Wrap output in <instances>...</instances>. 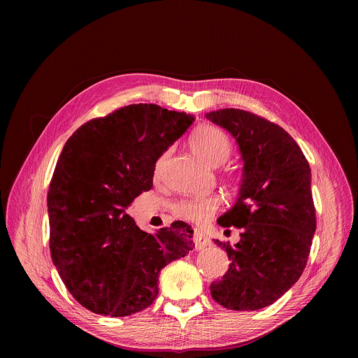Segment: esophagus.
Returning a JSON list of instances; mask_svg holds the SVG:
<instances>
[{
    "instance_id": "1",
    "label": "esophagus",
    "mask_w": 358,
    "mask_h": 358,
    "mask_svg": "<svg viewBox=\"0 0 358 358\" xmlns=\"http://www.w3.org/2000/svg\"><path fill=\"white\" fill-rule=\"evenodd\" d=\"M194 243H195V249H196V250H201V249H203V248H207V246L211 243V241H210L207 236H203L201 232H195V235H194Z\"/></svg>"
}]
</instances>
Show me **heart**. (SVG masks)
Returning <instances> with one entry per match:
<instances>
[{
  "label": "heart",
  "instance_id": "obj_1",
  "mask_svg": "<svg viewBox=\"0 0 358 358\" xmlns=\"http://www.w3.org/2000/svg\"><path fill=\"white\" fill-rule=\"evenodd\" d=\"M191 150L194 155L206 164L211 167H218L224 164L231 156V141L228 136L214 126H202L199 127L189 140ZM164 157L159 160L156 166V176L162 173ZM221 198L215 194L208 195H196L178 199L173 211L177 218L192 224L207 222L213 214L220 208Z\"/></svg>",
  "mask_w": 358,
  "mask_h": 358
}]
</instances>
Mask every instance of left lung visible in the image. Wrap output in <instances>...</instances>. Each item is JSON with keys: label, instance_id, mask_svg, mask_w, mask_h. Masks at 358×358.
I'll list each match as a JSON object with an SVG mask.
<instances>
[{"label": "left lung", "instance_id": "obj_1", "mask_svg": "<svg viewBox=\"0 0 358 358\" xmlns=\"http://www.w3.org/2000/svg\"><path fill=\"white\" fill-rule=\"evenodd\" d=\"M236 140L243 162L234 207L217 222L235 227L231 246L215 241L231 261L213 299L231 310H259L283 296L301 276L316 231L312 173L297 143L280 126L246 110L206 115Z\"/></svg>", "mask_w": 358, "mask_h": 358}]
</instances>
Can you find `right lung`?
<instances>
[{
    "label": "right lung",
    "mask_w": 358,
    "mask_h": 358,
    "mask_svg": "<svg viewBox=\"0 0 358 358\" xmlns=\"http://www.w3.org/2000/svg\"><path fill=\"white\" fill-rule=\"evenodd\" d=\"M194 117L129 105L80 126L66 141L48 191L50 257L71 294L112 317L141 312L160 271L192 250L191 225L141 231L126 208L152 187L156 162Z\"/></svg>",
    "instance_id": "1"
}]
</instances>
